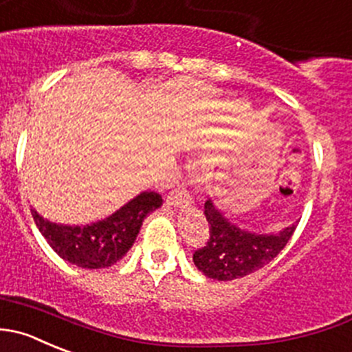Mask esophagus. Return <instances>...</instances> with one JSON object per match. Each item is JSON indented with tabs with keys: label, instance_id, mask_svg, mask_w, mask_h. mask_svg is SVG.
<instances>
[{
	"label": "esophagus",
	"instance_id": "1",
	"mask_svg": "<svg viewBox=\"0 0 352 352\" xmlns=\"http://www.w3.org/2000/svg\"><path fill=\"white\" fill-rule=\"evenodd\" d=\"M166 203H168L170 206H180V204L184 203H190L189 190H187L186 187H175V189L170 190L168 196H166Z\"/></svg>",
	"mask_w": 352,
	"mask_h": 352
}]
</instances>
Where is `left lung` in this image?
I'll list each match as a JSON object with an SVG mask.
<instances>
[{"mask_svg":"<svg viewBox=\"0 0 352 352\" xmlns=\"http://www.w3.org/2000/svg\"><path fill=\"white\" fill-rule=\"evenodd\" d=\"M204 217L210 225V239L194 252L192 261L213 280H235L254 274L285 248L298 227L296 221L275 234H252L230 223L211 199L204 203Z\"/></svg>","mask_w":352,"mask_h":352,"instance_id":"left-lung-1","label":"left lung"}]
</instances>
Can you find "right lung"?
I'll use <instances>...</instances> for the list:
<instances>
[{
    "instance_id": "obj_1",
    "label": "right lung",
    "mask_w": 352,
    "mask_h": 352,
    "mask_svg": "<svg viewBox=\"0 0 352 352\" xmlns=\"http://www.w3.org/2000/svg\"><path fill=\"white\" fill-rule=\"evenodd\" d=\"M162 203L158 192L146 190L104 220L84 227L53 223L44 220L36 210H30V213L39 232L60 258L80 268L98 270L111 267L127 254L144 218Z\"/></svg>"
}]
</instances>
